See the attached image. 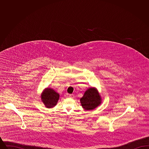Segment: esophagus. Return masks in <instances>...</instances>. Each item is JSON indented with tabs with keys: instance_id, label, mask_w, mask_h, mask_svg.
Here are the masks:
<instances>
[{
	"instance_id": "obj_1",
	"label": "esophagus",
	"mask_w": 149,
	"mask_h": 149,
	"mask_svg": "<svg viewBox=\"0 0 149 149\" xmlns=\"http://www.w3.org/2000/svg\"><path fill=\"white\" fill-rule=\"evenodd\" d=\"M69 97L70 98H74V95L72 94H69Z\"/></svg>"
}]
</instances>
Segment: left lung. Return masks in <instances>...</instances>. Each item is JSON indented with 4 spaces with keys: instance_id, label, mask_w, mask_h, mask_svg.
<instances>
[{
    "instance_id": "1",
    "label": "left lung",
    "mask_w": 149,
    "mask_h": 149,
    "mask_svg": "<svg viewBox=\"0 0 149 149\" xmlns=\"http://www.w3.org/2000/svg\"><path fill=\"white\" fill-rule=\"evenodd\" d=\"M83 108L86 110H92L101 103V98L97 91L93 88L88 89L80 99Z\"/></svg>"
}]
</instances>
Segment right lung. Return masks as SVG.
<instances>
[{"instance_id": "1", "label": "right lung", "mask_w": 149, "mask_h": 149, "mask_svg": "<svg viewBox=\"0 0 149 149\" xmlns=\"http://www.w3.org/2000/svg\"><path fill=\"white\" fill-rule=\"evenodd\" d=\"M59 94L51 88H47L41 95L43 103L47 108H52L56 105Z\"/></svg>"}]
</instances>
